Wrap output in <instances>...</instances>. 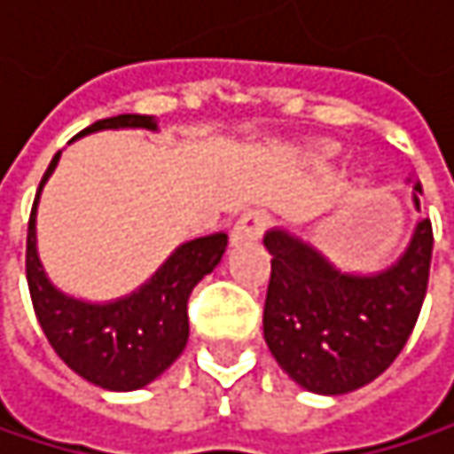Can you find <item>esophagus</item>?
<instances>
[{
	"mask_svg": "<svg viewBox=\"0 0 454 454\" xmlns=\"http://www.w3.org/2000/svg\"><path fill=\"white\" fill-rule=\"evenodd\" d=\"M268 223H270V215L265 210H249V213H244L236 221L231 236H233V241H254V239L262 236V231L268 228Z\"/></svg>",
	"mask_w": 454,
	"mask_h": 454,
	"instance_id": "esophagus-1",
	"label": "esophagus"
}]
</instances>
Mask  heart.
Segmentation results:
<instances>
[{
	"label": "heart",
	"mask_w": 454,
	"mask_h": 454,
	"mask_svg": "<svg viewBox=\"0 0 454 454\" xmlns=\"http://www.w3.org/2000/svg\"><path fill=\"white\" fill-rule=\"evenodd\" d=\"M317 154H320V160H331V157L336 154V146H333V144H325V146H320Z\"/></svg>",
	"instance_id": "b5f03b06"
}]
</instances>
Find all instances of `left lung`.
I'll list each match as a JSON object with an SVG mask.
<instances>
[{
  "label": "left lung",
  "mask_w": 454,
  "mask_h": 454,
  "mask_svg": "<svg viewBox=\"0 0 454 454\" xmlns=\"http://www.w3.org/2000/svg\"><path fill=\"white\" fill-rule=\"evenodd\" d=\"M418 194L420 184L415 207ZM262 241L273 254L262 333L276 363L316 395H347L381 376L420 316L434 249L431 221H420L405 254L373 276L336 270L316 247L281 228Z\"/></svg>",
  "instance_id": "obj_1"
}]
</instances>
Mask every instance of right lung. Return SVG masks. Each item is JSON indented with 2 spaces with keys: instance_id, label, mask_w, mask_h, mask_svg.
Masks as SVG:
<instances>
[{
  "instance_id": "1",
  "label": "right lung",
  "mask_w": 454,
  "mask_h": 454,
  "mask_svg": "<svg viewBox=\"0 0 454 454\" xmlns=\"http://www.w3.org/2000/svg\"><path fill=\"white\" fill-rule=\"evenodd\" d=\"M102 129L154 131L157 123L152 115H118L97 121L78 137ZM57 160L59 152L46 168L28 221L26 276L34 310L51 349L78 376L110 392L141 389L165 373L184 352L189 339V297L221 262L228 236L210 233L181 244L138 292L123 300L107 305L73 300L51 286L36 252V205Z\"/></svg>"
}]
</instances>
